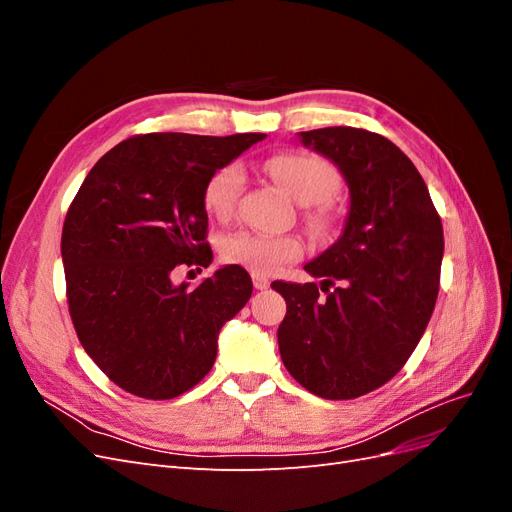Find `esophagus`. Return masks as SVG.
Masks as SVG:
<instances>
[{"label": "esophagus", "mask_w": 512, "mask_h": 512, "mask_svg": "<svg viewBox=\"0 0 512 512\" xmlns=\"http://www.w3.org/2000/svg\"><path fill=\"white\" fill-rule=\"evenodd\" d=\"M252 282L256 290H267L269 288V277L267 275H260V273H252Z\"/></svg>", "instance_id": "34e87169"}]
</instances>
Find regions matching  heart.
<instances>
[{"label":"heart","mask_w":512,"mask_h":512,"mask_svg":"<svg viewBox=\"0 0 512 512\" xmlns=\"http://www.w3.org/2000/svg\"><path fill=\"white\" fill-rule=\"evenodd\" d=\"M267 173L297 200L299 205H320L335 194L337 170L314 153L286 151L265 162ZM245 188V170L230 162L215 170L205 185V207L215 218H230ZM305 245L294 235H265L239 230L222 241V258L252 273L273 275L292 260H299Z\"/></svg>","instance_id":"1"}]
</instances>
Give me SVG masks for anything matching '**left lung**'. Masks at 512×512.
Here are the masks:
<instances>
[{
	"label": "left lung",
	"instance_id": "obj_1",
	"mask_svg": "<svg viewBox=\"0 0 512 512\" xmlns=\"http://www.w3.org/2000/svg\"><path fill=\"white\" fill-rule=\"evenodd\" d=\"M299 141L339 168L350 207L339 239L303 267L320 286L271 284L286 299L277 344L309 393L354 399L389 382L421 342L438 299L442 222L389 138L337 126L299 132Z\"/></svg>",
	"mask_w": 512,
	"mask_h": 512
}]
</instances>
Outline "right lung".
<instances>
[{
    "mask_svg": "<svg viewBox=\"0 0 512 512\" xmlns=\"http://www.w3.org/2000/svg\"><path fill=\"white\" fill-rule=\"evenodd\" d=\"M267 134L153 132L119 143L89 170L61 232L68 307L85 352L123 391L173 399L203 380L218 335L252 297L226 265L196 286L179 267H209L205 185Z\"/></svg>",
    "mask_w": 512,
    "mask_h": 512,
    "instance_id": "obj_1",
    "label": "right lung"
}]
</instances>
